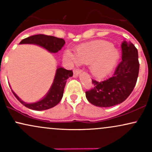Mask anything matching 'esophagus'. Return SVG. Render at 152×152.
Segmentation results:
<instances>
[{
  "label": "esophagus",
  "instance_id": "1",
  "mask_svg": "<svg viewBox=\"0 0 152 152\" xmlns=\"http://www.w3.org/2000/svg\"><path fill=\"white\" fill-rule=\"evenodd\" d=\"M81 72V70H79V69H74V77H78V74Z\"/></svg>",
  "mask_w": 152,
  "mask_h": 152
}]
</instances>
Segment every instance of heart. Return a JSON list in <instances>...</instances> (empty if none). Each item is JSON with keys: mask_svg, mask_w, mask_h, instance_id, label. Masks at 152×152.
<instances>
[{"mask_svg": "<svg viewBox=\"0 0 152 152\" xmlns=\"http://www.w3.org/2000/svg\"><path fill=\"white\" fill-rule=\"evenodd\" d=\"M76 53L74 54L68 49L64 53V56L71 64H90L91 72L98 78L107 76L119 58L118 50L111 43L105 41L79 45L76 47Z\"/></svg>", "mask_w": 152, "mask_h": 152, "instance_id": "obj_1", "label": "heart"}]
</instances>
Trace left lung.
<instances>
[{
	"instance_id": "obj_1",
	"label": "left lung",
	"mask_w": 152,
	"mask_h": 152,
	"mask_svg": "<svg viewBox=\"0 0 152 152\" xmlns=\"http://www.w3.org/2000/svg\"><path fill=\"white\" fill-rule=\"evenodd\" d=\"M122 60L113 76L102 81L92 79L93 87L86 91L87 100L94 106L110 107L124 102L137 83L139 70L138 50L130 41L121 43Z\"/></svg>"
}]
</instances>
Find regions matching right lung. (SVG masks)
I'll list each match as a JSON object with an SVG mask.
<instances>
[{"mask_svg":"<svg viewBox=\"0 0 152 152\" xmlns=\"http://www.w3.org/2000/svg\"><path fill=\"white\" fill-rule=\"evenodd\" d=\"M20 44H36L40 46L50 53H57L65 44V41L63 38H56L55 36H46L43 34H38L24 38L20 42ZM73 76V71L66 70L62 67H58L56 72L55 77L50 90L45 97L37 102L28 104L20 99L12 91L18 100L23 106L30 109L36 111H43L53 107L60 102L64 94L66 83L69 78Z\"/></svg>","mask_w":152,"mask_h":152,"instance_id":"add662e5","label":"right lung"}]
</instances>
